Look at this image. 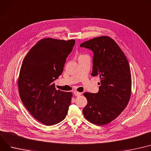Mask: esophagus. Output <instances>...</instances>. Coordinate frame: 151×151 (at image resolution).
Segmentation results:
<instances>
[{
  "label": "esophagus",
  "instance_id": "obj_1",
  "mask_svg": "<svg viewBox=\"0 0 151 151\" xmlns=\"http://www.w3.org/2000/svg\"><path fill=\"white\" fill-rule=\"evenodd\" d=\"M73 94H74V95H75L76 96H78L81 95V93L78 92H77V91H74V92H73Z\"/></svg>",
  "mask_w": 151,
  "mask_h": 151
}]
</instances>
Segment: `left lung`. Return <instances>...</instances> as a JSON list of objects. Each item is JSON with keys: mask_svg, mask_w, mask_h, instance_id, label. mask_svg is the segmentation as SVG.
<instances>
[{"mask_svg": "<svg viewBox=\"0 0 151 151\" xmlns=\"http://www.w3.org/2000/svg\"><path fill=\"white\" fill-rule=\"evenodd\" d=\"M93 53L92 75L99 76V91L85 92L84 117L102 126L109 123L127 106L131 95V75L127 59L118 44L108 36L95 37L80 45Z\"/></svg>", "mask_w": 151, "mask_h": 151, "instance_id": "1", "label": "left lung"}]
</instances>
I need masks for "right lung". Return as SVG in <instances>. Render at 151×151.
<instances>
[{
	"mask_svg": "<svg viewBox=\"0 0 151 151\" xmlns=\"http://www.w3.org/2000/svg\"><path fill=\"white\" fill-rule=\"evenodd\" d=\"M73 39L45 38L40 40L25 56L18 79L19 95L32 115L51 126L65 118L72 94L56 90L53 81L63 72Z\"/></svg>",
	"mask_w": 151,
	"mask_h": 151,
	"instance_id": "1",
	"label": "right lung"
}]
</instances>
